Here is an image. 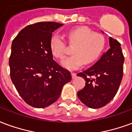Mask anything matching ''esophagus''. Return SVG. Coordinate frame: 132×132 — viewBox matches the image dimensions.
Returning <instances> with one entry per match:
<instances>
[{
	"instance_id": "1",
	"label": "esophagus",
	"mask_w": 132,
	"mask_h": 132,
	"mask_svg": "<svg viewBox=\"0 0 132 132\" xmlns=\"http://www.w3.org/2000/svg\"><path fill=\"white\" fill-rule=\"evenodd\" d=\"M71 75H72V79H75V78H76V77H77V74L75 72H72L71 73Z\"/></svg>"
}]
</instances>
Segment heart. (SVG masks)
Returning a JSON list of instances; mask_svg holds the SVG:
<instances>
[{"label": "heart", "instance_id": "heart-1", "mask_svg": "<svg viewBox=\"0 0 132 132\" xmlns=\"http://www.w3.org/2000/svg\"><path fill=\"white\" fill-rule=\"evenodd\" d=\"M68 43L74 45V54L62 60L61 65L69 70H77L84 64L89 65L98 59L104 51L105 41L103 36L94 33L86 27H79L67 33ZM50 49L57 59L62 60L66 53V45L60 36L55 35L50 41Z\"/></svg>", "mask_w": 132, "mask_h": 132}]
</instances>
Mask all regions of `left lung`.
<instances>
[{"instance_id": "8db88e82", "label": "left lung", "mask_w": 132, "mask_h": 132, "mask_svg": "<svg viewBox=\"0 0 132 132\" xmlns=\"http://www.w3.org/2000/svg\"><path fill=\"white\" fill-rule=\"evenodd\" d=\"M110 48L101 59L77 76L86 81V86L77 92L78 98L86 106L100 108L105 106L117 94L123 77V55L120 44L109 38Z\"/></svg>"}]
</instances>
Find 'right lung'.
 Wrapping results in <instances>:
<instances>
[{
    "label": "right lung",
    "mask_w": 132,
    "mask_h": 132,
    "mask_svg": "<svg viewBox=\"0 0 132 132\" xmlns=\"http://www.w3.org/2000/svg\"><path fill=\"white\" fill-rule=\"evenodd\" d=\"M42 22L27 26L12 41L9 58L10 78L18 94L31 106L43 108L56 101L72 79L50 49L52 33L62 26Z\"/></svg>",
    "instance_id": "obj_1"
}]
</instances>
